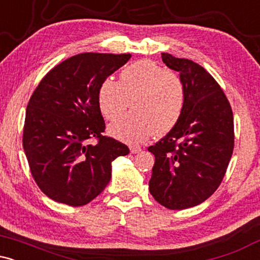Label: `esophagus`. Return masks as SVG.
Here are the masks:
<instances>
[{
    "label": "esophagus",
    "instance_id": "34e87169",
    "mask_svg": "<svg viewBox=\"0 0 260 260\" xmlns=\"http://www.w3.org/2000/svg\"><path fill=\"white\" fill-rule=\"evenodd\" d=\"M140 151H142V148L138 147V145H136V147H131V153L132 154L140 153Z\"/></svg>",
    "mask_w": 260,
    "mask_h": 260
}]
</instances>
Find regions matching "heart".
I'll use <instances>...</instances> for the list:
<instances>
[{
	"instance_id": "b5f03b06",
	"label": "heart",
	"mask_w": 260,
	"mask_h": 260,
	"mask_svg": "<svg viewBox=\"0 0 260 260\" xmlns=\"http://www.w3.org/2000/svg\"><path fill=\"white\" fill-rule=\"evenodd\" d=\"M98 101L104 117L111 121L132 105L133 111L110 124L109 132L127 143H139L153 133L164 136L174 129L183 113L186 86L178 74L140 59L122 70L120 82L104 80Z\"/></svg>"
}]
</instances>
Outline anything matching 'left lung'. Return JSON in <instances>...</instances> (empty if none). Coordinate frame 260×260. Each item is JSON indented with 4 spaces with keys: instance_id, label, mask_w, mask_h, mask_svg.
Instances as JSON below:
<instances>
[{
    "instance_id": "obj_1",
    "label": "left lung",
    "mask_w": 260,
    "mask_h": 260,
    "mask_svg": "<svg viewBox=\"0 0 260 260\" xmlns=\"http://www.w3.org/2000/svg\"><path fill=\"white\" fill-rule=\"evenodd\" d=\"M186 86L181 120L148 148L155 155L149 190L172 210L201 204L219 188L235 145L234 113L219 83L192 59L161 53Z\"/></svg>"
}]
</instances>
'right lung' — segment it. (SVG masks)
<instances>
[{"instance_id": "add662e5", "label": "right lung", "mask_w": 260, "mask_h": 260, "mask_svg": "<svg viewBox=\"0 0 260 260\" xmlns=\"http://www.w3.org/2000/svg\"><path fill=\"white\" fill-rule=\"evenodd\" d=\"M129 53L84 52L55 66L26 106L23 148L34 181L49 198L88 204L111 180V162L126 144L105 136L100 85L126 64Z\"/></svg>"}]
</instances>
